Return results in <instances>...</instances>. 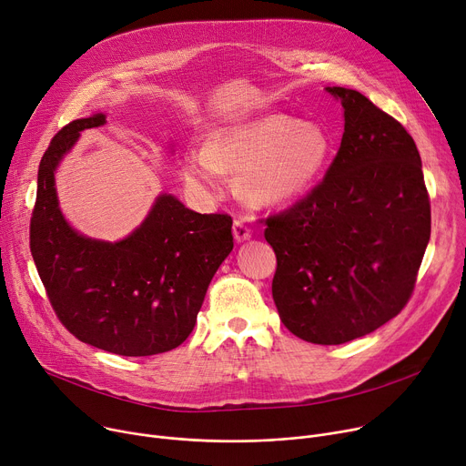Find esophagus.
<instances>
[{"label":"esophagus","instance_id":"obj_1","mask_svg":"<svg viewBox=\"0 0 466 466\" xmlns=\"http://www.w3.org/2000/svg\"><path fill=\"white\" fill-rule=\"evenodd\" d=\"M233 237L237 242H244L252 237V229H249L242 220H235L233 224Z\"/></svg>","mask_w":466,"mask_h":466}]
</instances>
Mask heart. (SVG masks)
Masks as SVG:
<instances>
[{
    "label": "heart",
    "mask_w": 466,
    "mask_h": 466,
    "mask_svg": "<svg viewBox=\"0 0 466 466\" xmlns=\"http://www.w3.org/2000/svg\"><path fill=\"white\" fill-rule=\"evenodd\" d=\"M330 155L332 141L319 125L274 114L220 130L208 149L185 155L181 175L194 194L217 199L228 188V171L244 173V194L274 207L311 190Z\"/></svg>",
    "instance_id": "obj_1"
}]
</instances>
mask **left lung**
<instances>
[{
    "label": "left lung",
    "mask_w": 466,
    "mask_h": 466,
    "mask_svg": "<svg viewBox=\"0 0 466 466\" xmlns=\"http://www.w3.org/2000/svg\"><path fill=\"white\" fill-rule=\"evenodd\" d=\"M327 175L293 207L267 218L272 299L281 323L317 345L362 338L409 302L431 237V205L412 136L354 89Z\"/></svg>",
    "instance_id": "8db88e82"
}]
</instances>
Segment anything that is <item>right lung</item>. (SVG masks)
Returning a JSON list of instances; mask_svg holds the SVG:
<instances>
[{
	"label": "right lung",
	"instance_id": "1",
	"mask_svg": "<svg viewBox=\"0 0 466 466\" xmlns=\"http://www.w3.org/2000/svg\"><path fill=\"white\" fill-rule=\"evenodd\" d=\"M104 123L106 116L95 114L54 136L39 166L31 256L56 315L80 341L121 356L167 352L194 330L208 283L233 249V220L160 194L123 240H96L70 228L56 169L82 130Z\"/></svg>",
	"mask_w": 466,
	"mask_h": 466
}]
</instances>
